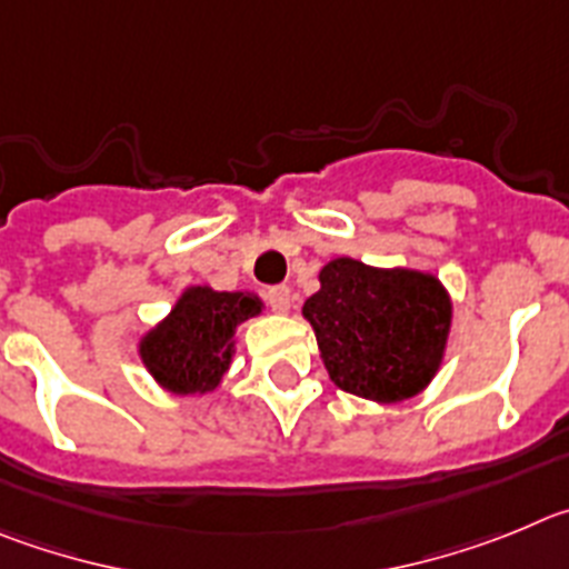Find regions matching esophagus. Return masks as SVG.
<instances>
[{"label": "esophagus", "mask_w": 569, "mask_h": 569, "mask_svg": "<svg viewBox=\"0 0 569 569\" xmlns=\"http://www.w3.org/2000/svg\"><path fill=\"white\" fill-rule=\"evenodd\" d=\"M266 303L272 306V311H278V315H286L291 309L289 286H272V289L266 291Z\"/></svg>", "instance_id": "34e87169"}]
</instances>
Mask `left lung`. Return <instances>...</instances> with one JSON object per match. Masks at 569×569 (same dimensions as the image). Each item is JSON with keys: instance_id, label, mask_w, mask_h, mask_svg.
I'll return each mask as SVG.
<instances>
[{"instance_id": "obj_1", "label": "left lung", "mask_w": 569, "mask_h": 569, "mask_svg": "<svg viewBox=\"0 0 569 569\" xmlns=\"http://www.w3.org/2000/svg\"><path fill=\"white\" fill-rule=\"evenodd\" d=\"M450 297L433 274L377 269L355 258L322 266L303 303L337 388L373 402H402L433 380L450 331Z\"/></svg>"}]
</instances>
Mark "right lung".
<instances>
[{"label": "right lung", "instance_id": "1", "mask_svg": "<svg viewBox=\"0 0 569 569\" xmlns=\"http://www.w3.org/2000/svg\"><path fill=\"white\" fill-rule=\"evenodd\" d=\"M263 303L252 291L189 286L172 311L138 342L152 380L172 393H207L221 386L234 357V331L258 317Z\"/></svg>", "mask_w": 569, "mask_h": 569}]
</instances>
